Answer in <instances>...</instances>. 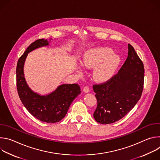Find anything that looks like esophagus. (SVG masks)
<instances>
[{"label": "esophagus", "mask_w": 160, "mask_h": 160, "mask_svg": "<svg viewBox=\"0 0 160 160\" xmlns=\"http://www.w3.org/2000/svg\"><path fill=\"white\" fill-rule=\"evenodd\" d=\"M83 92L85 93H88V92H89V91H90V88H89L88 86H85V87H83Z\"/></svg>", "instance_id": "34e87169"}]
</instances>
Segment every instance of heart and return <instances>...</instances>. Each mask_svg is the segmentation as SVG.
Wrapping results in <instances>:
<instances>
[{
  "instance_id": "1",
  "label": "heart",
  "mask_w": 160,
  "mask_h": 160,
  "mask_svg": "<svg viewBox=\"0 0 160 160\" xmlns=\"http://www.w3.org/2000/svg\"><path fill=\"white\" fill-rule=\"evenodd\" d=\"M120 57L113 54L108 48H98L90 49L83 55V65L87 68H94V78L99 82L110 79L120 64Z\"/></svg>"
}]
</instances>
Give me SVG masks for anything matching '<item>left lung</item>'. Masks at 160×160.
I'll return each mask as SVG.
<instances>
[{"mask_svg":"<svg viewBox=\"0 0 160 160\" xmlns=\"http://www.w3.org/2000/svg\"><path fill=\"white\" fill-rule=\"evenodd\" d=\"M128 49V57L118 73L108 82L93 86L98 101L94 118L99 123L110 124L120 120L141 97L144 65L129 43Z\"/></svg>","mask_w":160,"mask_h":160,"instance_id":"8db88e82","label":"left lung"}]
</instances>
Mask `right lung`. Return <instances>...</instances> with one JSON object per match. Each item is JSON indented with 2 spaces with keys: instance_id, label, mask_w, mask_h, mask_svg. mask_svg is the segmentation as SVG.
I'll return each mask as SVG.
<instances>
[{
  "instance_id": "right-lung-1",
  "label": "right lung",
  "mask_w": 160,
  "mask_h": 160,
  "mask_svg": "<svg viewBox=\"0 0 160 160\" xmlns=\"http://www.w3.org/2000/svg\"><path fill=\"white\" fill-rule=\"evenodd\" d=\"M49 45V42L47 39L42 38L29 45L18 61L16 85L20 100L31 115L41 122L54 123L66 116L72 102L81 93V90L77 83L62 84L52 92L42 96L29 87L24 75V64L28 54Z\"/></svg>"
}]
</instances>
